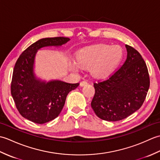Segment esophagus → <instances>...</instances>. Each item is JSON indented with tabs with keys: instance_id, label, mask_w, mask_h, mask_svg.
Here are the masks:
<instances>
[{
	"instance_id": "34e87169",
	"label": "esophagus",
	"mask_w": 160,
	"mask_h": 160,
	"mask_svg": "<svg viewBox=\"0 0 160 160\" xmlns=\"http://www.w3.org/2000/svg\"><path fill=\"white\" fill-rule=\"evenodd\" d=\"M86 84H87V81H82V82H80V87H84V85H86Z\"/></svg>"
}]
</instances>
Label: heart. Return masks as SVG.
<instances>
[{
	"label": "heart",
	"mask_w": 160,
	"mask_h": 160,
	"mask_svg": "<svg viewBox=\"0 0 160 160\" xmlns=\"http://www.w3.org/2000/svg\"><path fill=\"white\" fill-rule=\"evenodd\" d=\"M123 49L119 45L99 44L85 47L76 55V62L80 67H91L94 77L101 78L112 72L123 58ZM76 69L74 65L71 66Z\"/></svg>",
	"instance_id": "1"
}]
</instances>
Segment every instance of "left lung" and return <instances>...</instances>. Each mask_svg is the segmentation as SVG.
I'll list each match as a JSON object with an SVG mask.
<instances>
[{
  "label": "left lung",
  "instance_id": "obj_1",
  "mask_svg": "<svg viewBox=\"0 0 160 160\" xmlns=\"http://www.w3.org/2000/svg\"><path fill=\"white\" fill-rule=\"evenodd\" d=\"M125 62L107 79L94 83L91 107L102 120L115 122L140 108L150 86L148 69L140 53L126 45Z\"/></svg>",
  "mask_w": 160,
  "mask_h": 160
}]
</instances>
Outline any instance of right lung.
<instances>
[{"label":"right lung","mask_w":160,"mask_h":160,"mask_svg":"<svg viewBox=\"0 0 160 160\" xmlns=\"http://www.w3.org/2000/svg\"><path fill=\"white\" fill-rule=\"evenodd\" d=\"M65 37L38 40L27 48L17 60L11 84V93L17 109L23 118L36 124H44L58 116L71 91L79 83L71 84L59 80L49 82L36 77L35 57L45 47H60L69 41Z\"/></svg>","instance_id":"1"}]
</instances>
